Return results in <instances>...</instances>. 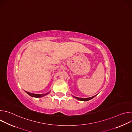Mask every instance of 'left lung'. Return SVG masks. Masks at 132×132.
<instances>
[{
  "instance_id": "obj_1",
  "label": "left lung",
  "mask_w": 132,
  "mask_h": 132,
  "mask_svg": "<svg viewBox=\"0 0 132 132\" xmlns=\"http://www.w3.org/2000/svg\"><path fill=\"white\" fill-rule=\"evenodd\" d=\"M96 96H97V95H96V96H93V97H89V98H78V97H75V96H72V97H73V98H75V99H77L78 100H80V101H88V100H90L92 99V98H93L94 97H95Z\"/></svg>"
}]
</instances>
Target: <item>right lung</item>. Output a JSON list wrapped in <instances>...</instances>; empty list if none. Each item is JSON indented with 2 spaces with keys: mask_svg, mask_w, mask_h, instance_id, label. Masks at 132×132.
<instances>
[{
  "mask_svg": "<svg viewBox=\"0 0 132 132\" xmlns=\"http://www.w3.org/2000/svg\"><path fill=\"white\" fill-rule=\"evenodd\" d=\"M50 91H50L49 92H47L46 93H44V94H35V93H33L25 91V92L27 94H28L29 96H30L31 97H34V98H41V97H43L44 96H45L47 95H48V94L50 92Z\"/></svg>",
  "mask_w": 132,
  "mask_h": 132,
  "instance_id": "obj_1",
  "label": "right lung"
}]
</instances>
